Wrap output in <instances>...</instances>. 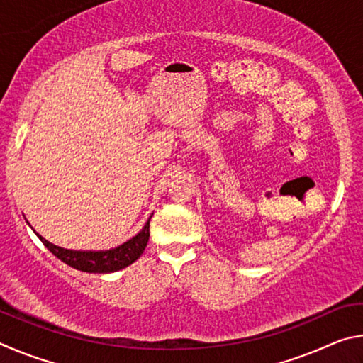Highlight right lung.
<instances>
[{
	"mask_svg": "<svg viewBox=\"0 0 363 363\" xmlns=\"http://www.w3.org/2000/svg\"><path fill=\"white\" fill-rule=\"evenodd\" d=\"M38 235V233H36ZM40 240L43 245L51 251L54 256H57L60 261L69 264L70 267L83 270V272H94V274H106L115 272V270L125 269L133 264L138 257L144 253L150 237V219L147 220L144 229L140 230L136 237L131 240L120 245L113 250L107 251H73L56 247V245L49 243L46 238L41 235Z\"/></svg>",
	"mask_w": 363,
	"mask_h": 363,
	"instance_id": "obj_1",
	"label": "right lung"
}]
</instances>
